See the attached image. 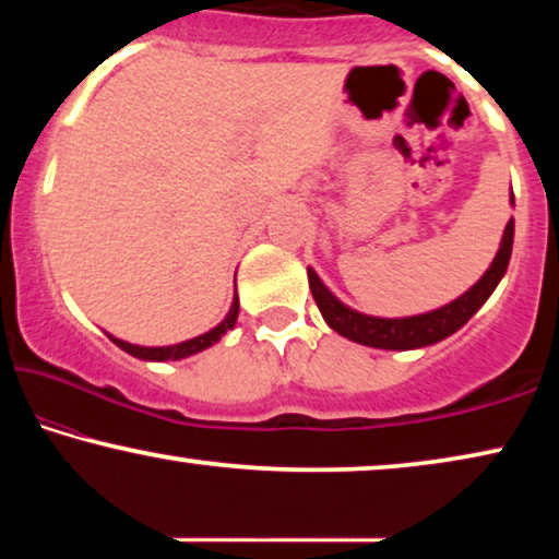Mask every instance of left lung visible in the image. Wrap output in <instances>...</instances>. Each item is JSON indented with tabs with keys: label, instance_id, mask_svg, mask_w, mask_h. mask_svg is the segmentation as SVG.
Instances as JSON below:
<instances>
[{
	"label": "left lung",
	"instance_id": "1",
	"mask_svg": "<svg viewBox=\"0 0 559 559\" xmlns=\"http://www.w3.org/2000/svg\"><path fill=\"white\" fill-rule=\"evenodd\" d=\"M509 203L514 205V193H511ZM511 247H514V218H509L507 228H503L499 251H496L491 266H488L484 277H480L476 285L465 289L461 297H455L453 302L442 305L438 310L419 312V316L409 318H377L348 308L346 302H341L338 297L323 285V280L318 277V272L312 270V266H308V280L312 297H316L320 308V316H323L325 323L331 325L335 333L343 335V338L371 348L412 350L440 343L442 338H448V335L461 331V328L476 316L480 305L491 297L496 285H499L503 274H507Z\"/></svg>",
	"mask_w": 559,
	"mask_h": 559
}]
</instances>
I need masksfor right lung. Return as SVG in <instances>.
Here are the masks:
<instances>
[{"label":"right lung","mask_w":559,"mask_h":559,"mask_svg":"<svg viewBox=\"0 0 559 559\" xmlns=\"http://www.w3.org/2000/svg\"><path fill=\"white\" fill-rule=\"evenodd\" d=\"M236 318H239V297L234 295V302H231V310L226 312V318L221 320V323L216 328H211L209 333L203 335H195V338L190 341H182V343H175V346H134V343H127L121 338H114V335H109V338L117 343V346L121 350H127L129 356L134 358H142V361H180V358H188L193 354H201V350L211 348L213 343H218L224 335L231 331V328L236 325Z\"/></svg>","instance_id":"right-lung-1"}]
</instances>
